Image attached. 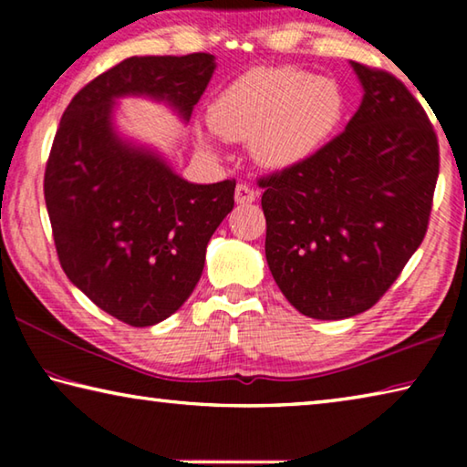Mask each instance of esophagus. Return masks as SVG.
Wrapping results in <instances>:
<instances>
[{
	"mask_svg": "<svg viewBox=\"0 0 467 467\" xmlns=\"http://www.w3.org/2000/svg\"><path fill=\"white\" fill-rule=\"evenodd\" d=\"M257 200V192L247 183H239L234 189V202L239 205H247Z\"/></svg>",
	"mask_w": 467,
	"mask_h": 467,
	"instance_id": "obj_1",
	"label": "esophagus"
}]
</instances>
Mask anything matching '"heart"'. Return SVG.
<instances>
[{
    "instance_id": "heart-1",
    "label": "heart",
    "mask_w": 467,
    "mask_h": 467,
    "mask_svg": "<svg viewBox=\"0 0 467 467\" xmlns=\"http://www.w3.org/2000/svg\"><path fill=\"white\" fill-rule=\"evenodd\" d=\"M344 115L336 80L295 66L253 67L210 105V128L226 141L251 144L257 162L284 171L309 161L334 136ZM216 152L208 136L197 138Z\"/></svg>"
}]
</instances>
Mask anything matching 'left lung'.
I'll return each mask as SVG.
<instances>
[{
    "label": "left lung",
    "mask_w": 467,
    "mask_h": 467,
    "mask_svg": "<svg viewBox=\"0 0 467 467\" xmlns=\"http://www.w3.org/2000/svg\"><path fill=\"white\" fill-rule=\"evenodd\" d=\"M365 97L346 130L265 189V259L288 303L313 319L373 306L429 228L439 141L398 78L352 61Z\"/></svg>",
    "instance_id": "1"
}]
</instances>
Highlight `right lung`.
I'll return each mask as SVG.
<instances>
[{
    "mask_svg": "<svg viewBox=\"0 0 467 467\" xmlns=\"http://www.w3.org/2000/svg\"><path fill=\"white\" fill-rule=\"evenodd\" d=\"M214 67L210 53L123 59L76 94L55 133L45 203L59 264L99 309L131 327L161 323L192 295L236 181L189 183L121 140L115 99L167 100L189 121Z\"/></svg>",
    "mask_w": 467,
    "mask_h": 467,
    "instance_id": "add662e5",
    "label": "right lung"
}]
</instances>
